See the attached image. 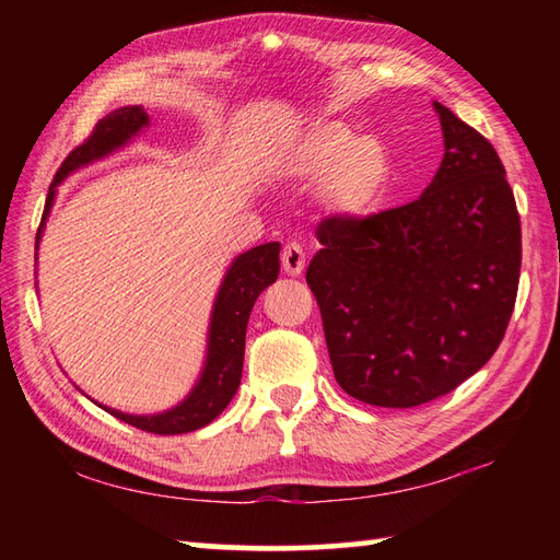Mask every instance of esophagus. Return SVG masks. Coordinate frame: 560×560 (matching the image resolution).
Returning <instances> with one entry per match:
<instances>
[{
    "mask_svg": "<svg viewBox=\"0 0 560 560\" xmlns=\"http://www.w3.org/2000/svg\"><path fill=\"white\" fill-rule=\"evenodd\" d=\"M281 269L291 273V277H299L305 269V249L299 243H289L281 249Z\"/></svg>",
    "mask_w": 560,
    "mask_h": 560,
    "instance_id": "1",
    "label": "esophagus"
}]
</instances>
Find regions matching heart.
Masks as SVG:
<instances>
[{
  "mask_svg": "<svg viewBox=\"0 0 560 560\" xmlns=\"http://www.w3.org/2000/svg\"><path fill=\"white\" fill-rule=\"evenodd\" d=\"M293 177H319V197L343 217H363L383 201L392 161L387 147L373 135H355L341 120L315 122L295 137L281 159Z\"/></svg>",
  "mask_w": 560,
  "mask_h": 560,
  "instance_id": "heart-1",
  "label": "heart"
}]
</instances>
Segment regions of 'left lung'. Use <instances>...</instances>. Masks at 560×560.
I'll use <instances>...</instances> for the list:
<instances>
[{
	"instance_id": "1",
	"label": "left lung",
	"mask_w": 560,
	"mask_h": 560,
	"mask_svg": "<svg viewBox=\"0 0 560 560\" xmlns=\"http://www.w3.org/2000/svg\"><path fill=\"white\" fill-rule=\"evenodd\" d=\"M445 156L425 192L317 225L305 281L329 361L353 399L411 409L462 385L503 341L522 231L493 144L440 103Z\"/></svg>"
}]
</instances>
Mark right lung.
<instances>
[{"instance_id": "right-lung-1", "label": "right lung", "mask_w": 560, "mask_h": 560, "mask_svg": "<svg viewBox=\"0 0 560 560\" xmlns=\"http://www.w3.org/2000/svg\"><path fill=\"white\" fill-rule=\"evenodd\" d=\"M147 125L149 115L141 108H117L115 113L98 120V125L93 127V132L83 139V144L71 151L55 173L50 192H47L45 199V213L38 225L35 243L40 241L45 217L55 201V187L62 183L71 171H77L79 165L108 156L117 147L127 144V141ZM279 243H267L247 249V253H243L233 261L229 273H225L217 303H213L205 373H201L197 387L189 392V397L183 404H177L175 409L156 416H129L122 411L108 409L115 419H120L147 433L177 435L197 431V428L211 423L225 407H229V401L233 399L243 375L247 319L249 313H253L255 301L259 299V293L279 277Z\"/></svg>"}]
</instances>
